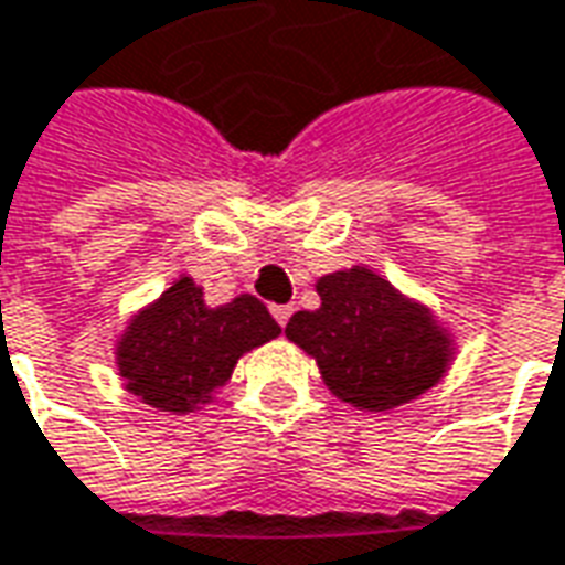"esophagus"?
Here are the masks:
<instances>
[{
	"instance_id": "34e87169",
	"label": "esophagus",
	"mask_w": 565,
	"mask_h": 565,
	"mask_svg": "<svg viewBox=\"0 0 565 565\" xmlns=\"http://www.w3.org/2000/svg\"><path fill=\"white\" fill-rule=\"evenodd\" d=\"M271 315H275V321L281 323V327H287V321H290L294 309H290V306H271Z\"/></svg>"
}]
</instances>
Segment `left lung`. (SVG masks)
<instances>
[{"label": "left lung", "instance_id": "1", "mask_svg": "<svg viewBox=\"0 0 565 565\" xmlns=\"http://www.w3.org/2000/svg\"><path fill=\"white\" fill-rule=\"evenodd\" d=\"M321 306L296 311L284 333L315 358L339 401L382 413L434 388L452 361V337L431 309L366 266L323 275Z\"/></svg>", "mask_w": 565, "mask_h": 565}]
</instances>
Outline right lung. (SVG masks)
<instances>
[{
  "instance_id": "obj_1",
  "label": "right lung",
  "mask_w": 565,
  "mask_h": 565,
  "mask_svg": "<svg viewBox=\"0 0 565 565\" xmlns=\"http://www.w3.org/2000/svg\"><path fill=\"white\" fill-rule=\"evenodd\" d=\"M278 333L256 296L207 306L204 290L183 275L125 327L116 342L118 376L143 404L183 416L226 385L242 354Z\"/></svg>"
}]
</instances>
